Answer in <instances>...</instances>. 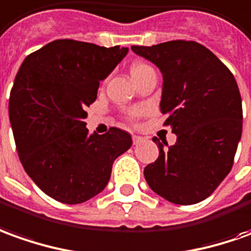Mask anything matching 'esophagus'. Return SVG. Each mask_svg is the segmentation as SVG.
Masks as SVG:
<instances>
[{
    "mask_svg": "<svg viewBox=\"0 0 251 251\" xmlns=\"http://www.w3.org/2000/svg\"><path fill=\"white\" fill-rule=\"evenodd\" d=\"M132 142H134V145H139V143L143 142V138L142 136L132 135Z\"/></svg>",
    "mask_w": 251,
    "mask_h": 251,
    "instance_id": "1",
    "label": "esophagus"
}]
</instances>
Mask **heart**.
Listing matches in <instances>:
<instances>
[{
    "label": "heart",
    "instance_id": "b5f03b06",
    "mask_svg": "<svg viewBox=\"0 0 251 251\" xmlns=\"http://www.w3.org/2000/svg\"><path fill=\"white\" fill-rule=\"evenodd\" d=\"M151 68L149 67L148 64L145 63H135L132 64V67H131V75H132V77L135 79V77H138V76H141L142 74H145L146 71H150Z\"/></svg>",
    "mask_w": 251,
    "mask_h": 251
}]
</instances>
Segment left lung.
<instances>
[{"label":"left lung","mask_w":251,"mask_h":251,"mask_svg":"<svg viewBox=\"0 0 251 251\" xmlns=\"http://www.w3.org/2000/svg\"><path fill=\"white\" fill-rule=\"evenodd\" d=\"M131 49L161 71L160 109L176 135L169 148L153 139L160 154L143 171L149 187L177 205L203 201L229 174L241 141L243 113L234 75L194 41Z\"/></svg>","instance_id":"left-lung-1"}]
</instances>
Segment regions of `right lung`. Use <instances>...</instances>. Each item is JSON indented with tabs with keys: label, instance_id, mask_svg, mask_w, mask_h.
<instances>
[{
	"label": "right lung",
	"instance_id": "right-lung-1",
	"mask_svg": "<svg viewBox=\"0 0 251 251\" xmlns=\"http://www.w3.org/2000/svg\"><path fill=\"white\" fill-rule=\"evenodd\" d=\"M128 48L58 39L24 58L9 97V120L24 171L45 194L82 203L106 187L128 132L89 134L86 108Z\"/></svg>",
	"mask_w": 251,
	"mask_h": 251
}]
</instances>
